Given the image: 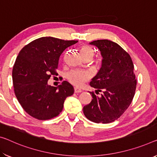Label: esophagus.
<instances>
[{
  "mask_svg": "<svg viewBox=\"0 0 157 157\" xmlns=\"http://www.w3.org/2000/svg\"><path fill=\"white\" fill-rule=\"evenodd\" d=\"M81 90L80 88H74V93H81Z\"/></svg>",
  "mask_w": 157,
  "mask_h": 157,
  "instance_id": "1",
  "label": "esophagus"
}]
</instances>
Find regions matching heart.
<instances>
[{"instance_id": "b5f03b06", "label": "heart", "mask_w": 157, "mask_h": 157, "mask_svg": "<svg viewBox=\"0 0 157 157\" xmlns=\"http://www.w3.org/2000/svg\"><path fill=\"white\" fill-rule=\"evenodd\" d=\"M80 51L83 58L86 57L93 58L94 50L91 47L88 45H83L81 48ZM67 78L74 85L81 86L89 78V74L86 71H71L67 74Z\"/></svg>"}]
</instances>
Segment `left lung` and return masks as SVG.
<instances>
[{"instance_id":"obj_1","label":"left lung","mask_w":157,"mask_h":157,"mask_svg":"<svg viewBox=\"0 0 157 157\" xmlns=\"http://www.w3.org/2000/svg\"><path fill=\"white\" fill-rule=\"evenodd\" d=\"M98 48L102 57V67L90 86L103 90L98 97L90 92L93 99L83 107V114L91 121L109 124L124 114L135 95L137 81L134 65L126 51L113 41L98 40L90 43Z\"/></svg>"}]
</instances>
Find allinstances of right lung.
Wrapping results in <instances>:
<instances>
[{"instance_id": "obj_1", "label": "right lung", "mask_w": 157, "mask_h": 157, "mask_svg": "<svg viewBox=\"0 0 157 157\" xmlns=\"http://www.w3.org/2000/svg\"><path fill=\"white\" fill-rule=\"evenodd\" d=\"M78 40L53 37L37 38L19 52L13 69L14 93L24 110L38 120H48L59 114L66 98L74 89L69 82L53 87L48 84L56 74L60 55Z\"/></svg>"}]
</instances>
